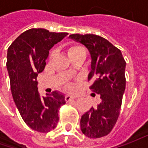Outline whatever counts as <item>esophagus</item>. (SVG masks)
Instances as JSON below:
<instances>
[{"label":"esophagus","mask_w":148,"mask_h":148,"mask_svg":"<svg viewBox=\"0 0 148 148\" xmlns=\"http://www.w3.org/2000/svg\"><path fill=\"white\" fill-rule=\"evenodd\" d=\"M74 99H76L75 96H72V95H67L65 96V99L66 102H70L71 100H73Z\"/></svg>","instance_id":"esophagus-1"}]
</instances>
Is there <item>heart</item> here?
<instances>
[{
    "label": "heart",
    "mask_w": 148,
    "mask_h": 148,
    "mask_svg": "<svg viewBox=\"0 0 148 148\" xmlns=\"http://www.w3.org/2000/svg\"><path fill=\"white\" fill-rule=\"evenodd\" d=\"M78 53H85V49L82 46H79V45H73L71 46L69 49H67V54H68V57L71 58V56H73L74 54H77ZM68 90H72L73 89V86L69 85L67 86Z\"/></svg>",
    "instance_id": "b5f03b06"
}]
</instances>
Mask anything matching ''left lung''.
Wrapping results in <instances>:
<instances>
[{"instance_id":"8db88e82","label":"left lung","mask_w":148,"mask_h":148,"mask_svg":"<svg viewBox=\"0 0 148 148\" xmlns=\"http://www.w3.org/2000/svg\"><path fill=\"white\" fill-rule=\"evenodd\" d=\"M69 38L83 44L90 55V88L99 95L100 102L81 119V130L90 138L110 134L119 115L125 86L126 62L122 53L104 38L95 34H71Z\"/></svg>"}]
</instances>
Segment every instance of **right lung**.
<instances>
[{
	"mask_svg": "<svg viewBox=\"0 0 148 148\" xmlns=\"http://www.w3.org/2000/svg\"><path fill=\"white\" fill-rule=\"evenodd\" d=\"M67 34L30 29L22 33L7 51L6 67L14 104L26 124L39 133L57 127L58 110L66 100L64 95L57 90L41 96L37 77L45 67L49 50Z\"/></svg>",
	"mask_w": 148,
	"mask_h": 148,
	"instance_id": "1",
	"label": "right lung"
}]
</instances>
